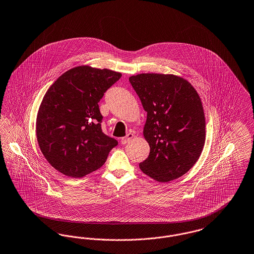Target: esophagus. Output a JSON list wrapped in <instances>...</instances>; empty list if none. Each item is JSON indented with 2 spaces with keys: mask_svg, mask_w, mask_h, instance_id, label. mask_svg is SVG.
Listing matches in <instances>:
<instances>
[{
  "mask_svg": "<svg viewBox=\"0 0 254 254\" xmlns=\"http://www.w3.org/2000/svg\"><path fill=\"white\" fill-rule=\"evenodd\" d=\"M133 137H134V134H133V133H127L126 137H123V138L121 139V143H122L123 145H125V144L128 143V142H129Z\"/></svg>",
  "mask_w": 254,
  "mask_h": 254,
  "instance_id": "esophagus-1",
  "label": "esophagus"
}]
</instances>
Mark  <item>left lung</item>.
I'll list each match as a JSON object with an SVG mask.
<instances>
[{"instance_id":"8db88e82","label":"left lung","mask_w":254,"mask_h":254,"mask_svg":"<svg viewBox=\"0 0 254 254\" xmlns=\"http://www.w3.org/2000/svg\"><path fill=\"white\" fill-rule=\"evenodd\" d=\"M147 111L143 134L149 143L141 171L169 182L186 174L199 158L205 143L201 100L192 84L175 75L139 74L129 77Z\"/></svg>"}]
</instances>
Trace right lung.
Wrapping results in <instances>:
<instances>
[{
	"label": "right lung",
	"mask_w": 254,
	"mask_h": 254,
	"mask_svg": "<svg viewBox=\"0 0 254 254\" xmlns=\"http://www.w3.org/2000/svg\"><path fill=\"white\" fill-rule=\"evenodd\" d=\"M122 74L88 65L60 75L46 92L36 118V137L47 161L79 179L100 169L118 145L105 135L99 102Z\"/></svg>",
	"instance_id": "add662e5"
}]
</instances>
